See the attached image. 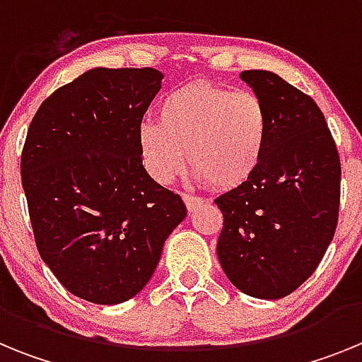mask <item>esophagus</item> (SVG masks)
Returning <instances> with one entry per match:
<instances>
[{
	"label": "esophagus",
	"mask_w": 362,
	"mask_h": 362,
	"mask_svg": "<svg viewBox=\"0 0 362 362\" xmlns=\"http://www.w3.org/2000/svg\"><path fill=\"white\" fill-rule=\"evenodd\" d=\"M183 201H185V204H187L188 212H196L201 204H203V199H201V197L188 196V194H183Z\"/></svg>",
	"instance_id": "1"
}]
</instances>
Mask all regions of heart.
I'll list each match as a JSON object with an SVG mask.
<instances>
[{
  "label": "heart",
  "instance_id": "heart-1",
  "mask_svg": "<svg viewBox=\"0 0 362 362\" xmlns=\"http://www.w3.org/2000/svg\"><path fill=\"white\" fill-rule=\"evenodd\" d=\"M268 136L270 114L259 95L194 81L161 99L158 121L139 124L137 145L156 183H172L188 159L196 181L232 190L257 172Z\"/></svg>",
  "mask_w": 362,
  "mask_h": 362
}]
</instances>
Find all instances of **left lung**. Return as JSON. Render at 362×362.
<instances>
[{
    "label": "left lung",
    "mask_w": 362,
    "mask_h": 362,
    "mask_svg": "<svg viewBox=\"0 0 362 362\" xmlns=\"http://www.w3.org/2000/svg\"><path fill=\"white\" fill-rule=\"evenodd\" d=\"M241 79L267 105L270 136L252 179L216 199L225 217L217 257L243 293L281 299L312 276L334 239L341 163L312 98L270 70Z\"/></svg>",
    "instance_id": "left-lung-1"
}]
</instances>
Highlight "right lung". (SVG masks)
I'll use <instances>...</instances> for the list:
<instances>
[{
	"instance_id": "right-lung-1",
	"label": "right lung",
	"mask_w": 362,
	"mask_h": 362,
	"mask_svg": "<svg viewBox=\"0 0 362 362\" xmlns=\"http://www.w3.org/2000/svg\"><path fill=\"white\" fill-rule=\"evenodd\" d=\"M161 81L156 69L95 66L45 99L28 129L21 183L37 252L70 293L94 305L141 292L187 217L137 145Z\"/></svg>"
}]
</instances>
